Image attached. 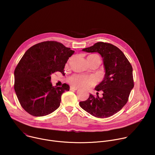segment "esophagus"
I'll use <instances>...</instances> for the list:
<instances>
[{
    "instance_id": "esophagus-1",
    "label": "esophagus",
    "mask_w": 155,
    "mask_h": 155,
    "mask_svg": "<svg viewBox=\"0 0 155 155\" xmlns=\"http://www.w3.org/2000/svg\"><path fill=\"white\" fill-rule=\"evenodd\" d=\"M78 88L77 87H74V86H71L70 87V90H77Z\"/></svg>"
}]
</instances>
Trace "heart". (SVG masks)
Wrapping results in <instances>:
<instances>
[{
    "mask_svg": "<svg viewBox=\"0 0 155 155\" xmlns=\"http://www.w3.org/2000/svg\"><path fill=\"white\" fill-rule=\"evenodd\" d=\"M87 59L89 60V61L96 59L100 61L99 56L96 54L89 55L87 57ZM68 81L71 85L76 87L93 86L96 83V81L93 77L80 74H74L70 76L68 78Z\"/></svg>",
    "mask_w": 155,
    "mask_h": 155,
    "instance_id": "1",
    "label": "heart"
}]
</instances>
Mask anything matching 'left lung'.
Returning a JSON list of instances; mask_svg holds the SVG:
<instances>
[{"label":"left lung","mask_w":155,"mask_h":155,"mask_svg":"<svg viewBox=\"0 0 155 155\" xmlns=\"http://www.w3.org/2000/svg\"><path fill=\"white\" fill-rule=\"evenodd\" d=\"M87 53H99L103 58L105 74L96 87L102 91L100 97L90 94L89 98L80 102V107L91 115L100 118H108L118 112L128 101L134 87L132 68L124 53L111 43L99 41L93 46L82 50Z\"/></svg>","instance_id":"1"}]
</instances>
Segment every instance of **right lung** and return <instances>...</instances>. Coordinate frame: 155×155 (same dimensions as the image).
<instances>
[{
	"label": "right lung",
	"instance_id": "obj_1",
	"mask_svg": "<svg viewBox=\"0 0 155 155\" xmlns=\"http://www.w3.org/2000/svg\"><path fill=\"white\" fill-rule=\"evenodd\" d=\"M74 51L56 41H46L29 48L15 70L14 89L25 110L34 117L53 112L60 105L61 96L70 87L64 83L53 86L51 74L64 72L68 59Z\"/></svg>",
	"mask_w": 155,
	"mask_h": 155
}]
</instances>
